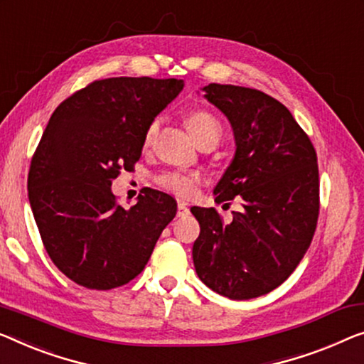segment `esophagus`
I'll return each instance as SVG.
<instances>
[{
  "label": "esophagus",
  "instance_id": "34e87169",
  "mask_svg": "<svg viewBox=\"0 0 364 364\" xmlns=\"http://www.w3.org/2000/svg\"><path fill=\"white\" fill-rule=\"evenodd\" d=\"M188 214H189L188 205L184 204V203H180V204H178V213H176V215H178V217H186Z\"/></svg>",
  "mask_w": 364,
  "mask_h": 364
}]
</instances>
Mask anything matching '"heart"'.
Here are the masks:
<instances>
[{
  "label": "heart",
  "mask_w": 364,
  "mask_h": 364,
  "mask_svg": "<svg viewBox=\"0 0 364 364\" xmlns=\"http://www.w3.org/2000/svg\"><path fill=\"white\" fill-rule=\"evenodd\" d=\"M184 124L189 130V134L193 135V139L196 140V144L205 145L213 144L214 147L219 144L222 137V124L213 112L198 109L191 111L184 117ZM156 129H159V122L154 121L145 130L144 135V145H150L154 142ZM156 184L165 191L175 194V196L181 199H188L194 193V189L199 184V176L193 175V173H180V171H166L156 176Z\"/></svg>",
  "instance_id": "heart-1"
}]
</instances>
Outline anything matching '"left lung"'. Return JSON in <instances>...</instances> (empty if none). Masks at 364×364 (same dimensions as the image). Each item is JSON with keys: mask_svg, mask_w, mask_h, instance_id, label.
<instances>
[{"mask_svg": "<svg viewBox=\"0 0 364 364\" xmlns=\"http://www.w3.org/2000/svg\"><path fill=\"white\" fill-rule=\"evenodd\" d=\"M205 97L229 117L237 151L217 184L215 203L242 209L224 222L193 208L199 279L235 301L268 294L289 278L311 245L321 209L316 149L284 105L263 91L210 83Z\"/></svg>", "mask_w": 364, "mask_h": 364, "instance_id": "obj_1", "label": "left lung"}]
</instances>
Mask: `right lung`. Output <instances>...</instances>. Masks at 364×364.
I'll return each instance as SVG.
<instances>
[{"mask_svg": "<svg viewBox=\"0 0 364 364\" xmlns=\"http://www.w3.org/2000/svg\"><path fill=\"white\" fill-rule=\"evenodd\" d=\"M183 86L175 78L95 80L53 111L27 188L43 248L73 283L96 291L127 284L176 215V200L156 189L124 209L111 184L134 170L145 130Z\"/></svg>", "mask_w": 364, "mask_h": 364, "instance_id": "obj_1", "label": "right lung"}]
</instances>
